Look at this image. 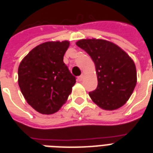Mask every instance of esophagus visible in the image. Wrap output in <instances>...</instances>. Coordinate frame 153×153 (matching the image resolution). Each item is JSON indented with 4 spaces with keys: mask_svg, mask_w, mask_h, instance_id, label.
<instances>
[{
    "mask_svg": "<svg viewBox=\"0 0 153 153\" xmlns=\"http://www.w3.org/2000/svg\"><path fill=\"white\" fill-rule=\"evenodd\" d=\"M83 78H84L83 74H82V75H80V76L78 77V80H79V82L82 81V79H83Z\"/></svg>",
    "mask_w": 153,
    "mask_h": 153,
    "instance_id": "1",
    "label": "esophagus"
}]
</instances>
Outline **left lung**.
I'll return each mask as SVG.
<instances>
[{
    "label": "left lung",
    "mask_w": 153,
    "mask_h": 153,
    "mask_svg": "<svg viewBox=\"0 0 153 153\" xmlns=\"http://www.w3.org/2000/svg\"><path fill=\"white\" fill-rule=\"evenodd\" d=\"M76 45L88 53L95 65L98 86L89 93L92 101L105 110L124 105L137 84L133 60L120 47L105 39H80Z\"/></svg>",
    "instance_id": "8db88e82"
}]
</instances>
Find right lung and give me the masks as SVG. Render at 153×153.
Returning a JSON list of instances; mask_svg holds the SVG:
<instances>
[{
	"label": "right lung",
	"mask_w": 153,
	"mask_h": 153,
	"mask_svg": "<svg viewBox=\"0 0 153 153\" xmlns=\"http://www.w3.org/2000/svg\"><path fill=\"white\" fill-rule=\"evenodd\" d=\"M67 40L48 41L32 49L18 68V84L31 106L42 114H55L67 102L76 80L63 62Z\"/></svg>",
	"instance_id": "obj_1"
}]
</instances>
